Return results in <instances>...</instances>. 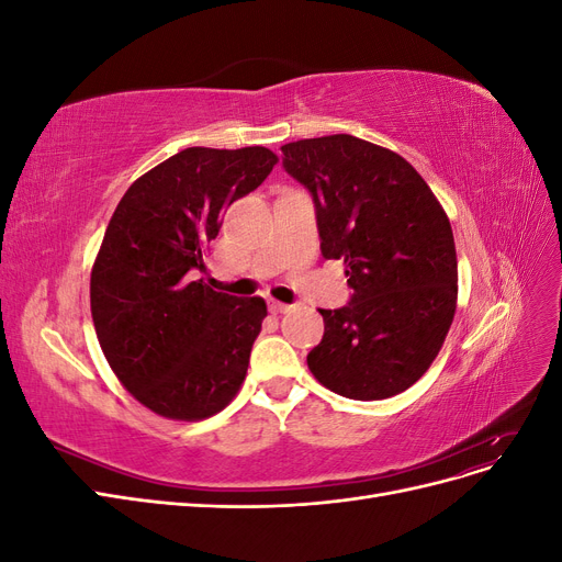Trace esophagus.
I'll list each match as a JSON object with an SVG mask.
<instances>
[{
  "label": "esophagus",
  "instance_id": "34e87169",
  "mask_svg": "<svg viewBox=\"0 0 562 562\" xmlns=\"http://www.w3.org/2000/svg\"><path fill=\"white\" fill-rule=\"evenodd\" d=\"M267 304H269V312H271V314H283V312L291 310V304H283V302H279V300H269Z\"/></svg>",
  "mask_w": 562,
  "mask_h": 562
}]
</instances>
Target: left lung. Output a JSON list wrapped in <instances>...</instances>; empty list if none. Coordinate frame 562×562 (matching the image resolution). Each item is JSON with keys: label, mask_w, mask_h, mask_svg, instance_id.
I'll return each instance as SVG.
<instances>
[{"label": "left lung", "mask_w": 562, "mask_h": 562, "mask_svg": "<svg viewBox=\"0 0 562 562\" xmlns=\"http://www.w3.org/2000/svg\"><path fill=\"white\" fill-rule=\"evenodd\" d=\"M283 168L310 190L321 252L345 260L353 288L339 310H321L312 375L335 394L380 401L429 370L457 310L450 220L401 155L347 133L281 147Z\"/></svg>", "instance_id": "8db88e82"}]
</instances>
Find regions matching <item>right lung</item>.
<instances>
[{
  "instance_id": "add662e5",
  "label": "right lung",
  "mask_w": 562,
  "mask_h": 562,
  "mask_svg": "<svg viewBox=\"0 0 562 562\" xmlns=\"http://www.w3.org/2000/svg\"><path fill=\"white\" fill-rule=\"evenodd\" d=\"M277 161L267 147H187L119 201L91 271V316L114 375L151 413L206 419L246 380L267 304L213 291L203 252L225 209Z\"/></svg>"
}]
</instances>
